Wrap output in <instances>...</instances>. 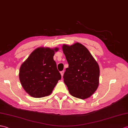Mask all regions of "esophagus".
<instances>
[{"label":"esophagus","mask_w":128,"mask_h":128,"mask_svg":"<svg viewBox=\"0 0 128 128\" xmlns=\"http://www.w3.org/2000/svg\"><path fill=\"white\" fill-rule=\"evenodd\" d=\"M64 72V71H60V74H61V75H62V77H63V76Z\"/></svg>","instance_id":"1"}]
</instances>
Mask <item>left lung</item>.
<instances>
[{
  "label": "left lung",
  "instance_id": "obj_1",
  "mask_svg": "<svg viewBox=\"0 0 128 128\" xmlns=\"http://www.w3.org/2000/svg\"><path fill=\"white\" fill-rule=\"evenodd\" d=\"M69 64L63 75L65 84L74 97L85 99L90 96L98 87L99 65L88 49L78 42L62 46Z\"/></svg>",
  "mask_w": 128,
  "mask_h": 128
}]
</instances>
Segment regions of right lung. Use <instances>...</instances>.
<instances>
[{
  "label": "right lung",
  "mask_w": 128,
  "mask_h": 128,
  "mask_svg": "<svg viewBox=\"0 0 128 128\" xmlns=\"http://www.w3.org/2000/svg\"><path fill=\"white\" fill-rule=\"evenodd\" d=\"M58 50V48H38L20 66V84L32 97L38 98L49 96L61 79V75L53 59L54 52Z\"/></svg>",
  "instance_id": "add662e5"
}]
</instances>
